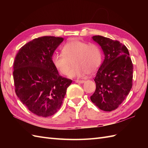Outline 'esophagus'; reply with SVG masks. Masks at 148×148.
Wrapping results in <instances>:
<instances>
[{"mask_svg": "<svg viewBox=\"0 0 148 148\" xmlns=\"http://www.w3.org/2000/svg\"><path fill=\"white\" fill-rule=\"evenodd\" d=\"M75 81H76V83H84V81H84V80H76Z\"/></svg>", "mask_w": 148, "mask_h": 148, "instance_id": "34e87169", "label": "esophagus"}]
</instances>
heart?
<instances>
[{
  "label": "heart",
  "mask_w": 148,
  "mask_h": 148,
  "mask_svg": "<svg viewBox=\"0 0 148 148\" xmlns=\"http://www.w3.org/2000/svg\"><path fill=\"white\" fill-rule=\"evenodd\" d=\"M52 60L55 67L63 75L68 73L73 62L75 65L69 70V76L83 77L99 69L102 62V51L96 44L76 39L66 44L63 48V53H55Z\"/></svg>",
  "instance_id": "b5f03b06"
}]
</instances>
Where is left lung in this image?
I'll use <instances>...</instances> for the list:
<instances>
[{
  "label": "left lung",
  "mask_w": 148,
  "mask_h": 148,
  "mask_svg": "<svg viewBox=\"0 0 148 148\" xmlns=\"http://www.w3.org/2000/svg\"><path fill=\"white\" fill-rule=\"evenodd\" d=\"M92 38L101 46L105 58L94 78L92 102L104 111L117 109L132 87L133 64L127 48L118 40L101 36Z\"/></svg>",
  "instance_id": "1"
}]
</instances>
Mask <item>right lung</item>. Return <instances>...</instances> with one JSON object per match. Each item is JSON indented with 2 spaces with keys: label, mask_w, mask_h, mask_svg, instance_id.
I'll use <instances>...</instances> for the list:
<instances>
[{
  "label": "right lung",
  "mask_w": 148,
  "mask_h": 148,
  "mask_svg": "<svg viewBox=\"0 0 148 148\" xmlns=\"http://www.w3.org/2000/svg\"><path fill=\"white\" fill-rule=\"evenodd\" d=\"M64 38L44 36L19 49L13 64L15 93L33 114L51 116L60 108L72 80L60 76L52 56Z\"/></svg>",
  "instance_id": "add662e5"
}]
</instances>
